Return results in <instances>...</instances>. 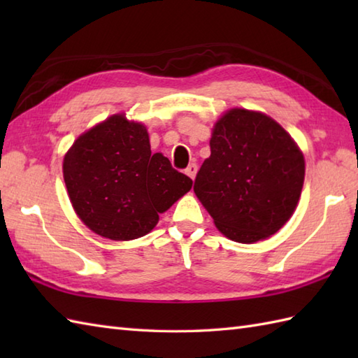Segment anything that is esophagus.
I'll return each instance as SVG.
<instances>
[{"label":"esophagus","instance_id":"1","mask_svg":"<svg viewBox=\"0 0 358 358\" xmlns=\"http://www.w3.org/2000/svg\"><path fill=\"white\" fill-rule=\"evenodd\" d=\"M196 171H199V167H196V164H195V163H192V164H189V166H187L186 175H189V177H191V178L194 180V178H195V175H196Z\"/></svg>","mask_w":358,"mask_h":358}]
</instances>
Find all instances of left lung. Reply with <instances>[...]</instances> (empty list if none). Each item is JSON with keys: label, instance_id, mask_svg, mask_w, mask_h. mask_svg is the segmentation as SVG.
<instances>
[{"label": "left lung", "instance_id": "left-lung-1", "mask_svg": "<svg viewBox=\"0 0 358 358\" xmlns=\"http://www.w3.org/2000/svg\"><path fill=\"white\" fill-rule=\"evenodd\" d=\"M194 192L224 237L255 243L283 227L300 200L305 157L275 120L231 109L210 138Z\"/></svg>", "mask_w": 358, "mask_h": 358}]
</instances>
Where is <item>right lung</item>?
Returning <instances> with one entry per match:
<instances>
[{"mask_svg":"<svg viewBox=\"0 0 358 358\" xmlns=\"http://www.w3.org/2000/svg\"><path fill=\"white\" fill-rule=\"evenodd\" d=\"M67 194L80 220L104 238L149 234L192 180L152 154L146 126L117 113L80 135L63 162Z\"/></svg>","mask_w":358,"mask_h":358,"instance_id":"add662e5","label":"right lung"}]
</instances>
